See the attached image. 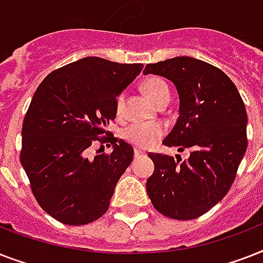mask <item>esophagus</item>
I'll return each mask as SVG.
<instances>
[{"mask_svg":"<svg viewBox=\"0 0 263 263\" xmlns=\"http://www.w3.org/2000/svg\"><path fill=\"white\" fill-rule=\"evenodd\" d=\"M144 155H145V152H144V151H141V149H138V148L134 149V156H136V157L144 156Z\"/></svg>","mask_w":263,"mask_h":263,"instance_id":"34e87169","label":"esophagus"}]
</instances>
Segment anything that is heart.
<instances>
[{
    "instance_id": "heart-1",
    "label": "heart",
    "mask_w": 263,
    "mask_h": 263,
    "mask_svg": "<svg viewBox=\"0 0 263 263\" xmlns=\"http://www.w3.org/2000/svg\"><path fill=\"white\" fill-rule=\"evenodd\" d=\"M141 88L149 100L156 106H159L164 100H170V89L167 84L157 77H149L145 80ZM123 107H125V95L121 93L115 99V114L121 115ZM163 133H164V129L159 123H133L126 127L123 132V137L126 141L137 146L148 148L155 144L163 136Z\"/></svg>"
}]
</instances>
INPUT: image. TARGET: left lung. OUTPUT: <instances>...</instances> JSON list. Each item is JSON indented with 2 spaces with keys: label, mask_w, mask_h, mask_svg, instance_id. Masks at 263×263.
<instances>
[{
  "label": "left lung",
  "mask_w": 263,
  "mask_h": 263,
  "mask_svg": "<svg viewBox=\"0 0 263 263\" xmlns=\"http://www.w3.org/2000/svg\"><path fill=\"white\" fill-rule=\"evenodd\" d=\"M163 76L179 95V118L164 138L180 156L149 153L155 171L146 191L161 215L193 220L220 202L234 183L247 149V112L232 80L213 65L191 57L148 64L144 74Z\"/></svg>",
  "instance_id": "1"
}]
</instances>
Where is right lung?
Returning a JSON list of instances; mask_svg holds the SVG:
<instances>
[{
	"label": "right lung",
	"mask_w": 263,
	"mask_h": 263,
	"mask_svg": "<svg viewBox=\"0 0 263 263\" xmlns=\"http://www.w3.org/2000/svg\"><path fill=\"white\" fill-rule=\"evenodd\" d=\"M142 66L87 57L51 72L37 87L23 122L20 161L37 203L58 221L84 226L110 206L134 151L107 125L117 117V96ZM96 141L110 142L113 152L89 159L87 149Z\"/></svg>",
	"instance_id": "right-lung-1"
}]
</instances>
